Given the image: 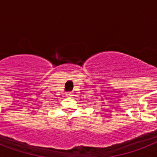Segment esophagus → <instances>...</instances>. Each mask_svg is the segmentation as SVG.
Masks as SVG:
<instances>
[{"instance_id":"esophagus-1","label":"esophagus","mask_w":157,"mask_h":157,"mask_svg":"<svg viewBox=\"0 0 157 157\" xmlns=\"http://www.w3.org/2000/svg\"><path fill=\"white\" fill-rule=\"evenodd\" d=\"M67 95L68 96V97H71V96H72V94H71V93H70V92H69V93H67Z\"/></svg>"}]
</instances>
